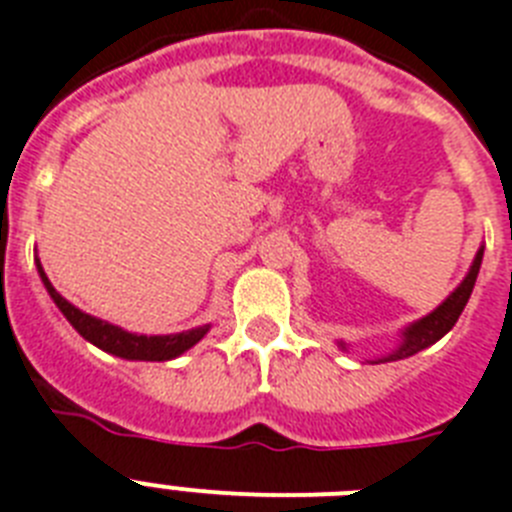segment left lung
<instances>
[{
    "label": "left lung",
    "mask_w": 512,
    "mask_h": 512,
    "mask_svg": "<svg viewBox=\"0 0 512 512\" xmlns=\"http://www.w3.org/2000/svg\"><path fill=\"white\" fill-rule=\"evenodd\" d=\"M481 256H484V246H481L479 253H476V259H474V264H471V269H468L466 280L460 282L453 293L447 295L445 303H439L432 314L424 316V319H418V322H413L411 327H405L403 340H400L398 348L392 350V353H387V356L374 358L371 363L400 361V358H408V356H413V353H418V350H424V348H429V345H434L439 337H445L447 332L455 327L458 316L463 314V308H466L468 298H471V293H474L476 277H479ZM340 348L345 350V342H340Z\"/></svg>",
    "instance_id": "left-lung-1"
}]
</instances>
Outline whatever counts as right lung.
I'll return each instance as SVG.
<instances>
[{
	"mask_svg": "<svg viewBox=\"0 0 512 512\" xmlns=\"http://www.w3.org/2000/svg\"><path fill=\"white\" fill-rule=\"evenodd\" d=\"M38 274H41V282H44L46 293L52 295V301L57 303V308L65 314V319L75 327L80 337H86L91 345L107 350L112 356L128 358V361H170V358L183 356L185 350H190L201 337L209 332V324L196 329H188V332H177V335H133V332H125V329L114 327L109 322H101L96 316L83 314L80 308H75L73 303L65 301L62 295L54 290V285L46 277L44 266L36 259Z\"/></svg>",
	"mask_w": 512,
	"mask_h": 512,
	"instance_id": "right-lung-1",
	"label": "right lung"
}]
</instances>
